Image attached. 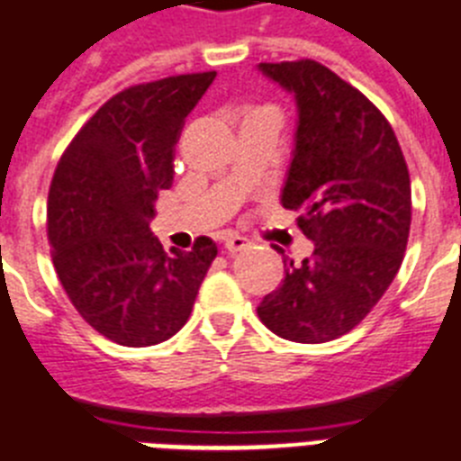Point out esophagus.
<instances>
[{
  "mask_svg": "<svg viewBox=\"0 0 461 461\" xmlns=\"http://www.w3.org/2000/svg\"><path fill=\"white\" fill-rule=\"evenodd\" d=\"M251 242L242 235H228L226 238V251L228 254H238V251H245Z\"/></svg>",
  "mask_w": 461,
  "mask_h": 461,
  "instance_id": "obj_1",
  "label": "esophagus"
}]
</instances>
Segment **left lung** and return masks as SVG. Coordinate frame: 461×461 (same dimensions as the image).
Listing matches in <instances>:
<instances>
[{
	"instance_id": "8db88e82",
	"label": "left lung",
	"mask_w": 461,
	"mask_h": 461,
	"mask_svg": "<svg viewBox=\"0 0 461 461\" xmlns=\"http://www.w3.org/2000/svg\"><path fill=\"white\" fill-rule=\"evenodd\" d=\"M294 93L296 149L282 204L314 242L258 320L294 343H329L375 308L403 261L411 233V176L394 130L364 93L314 60L261 62Z\"/></svg>"
}]
</instances>
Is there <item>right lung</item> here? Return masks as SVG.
Listing matches in <instances>:
<instances>
[{
	"label": "right lung",
	"mask_w": 461,
	"mask_h": 461,
	"mask_svg": "<svg viewBox=\"0 0 461 461\" xmlns=\"http://www.w3.org/2000/svg\"><path fill=\"white\" fill-rule=\"evenodd\" d=\"M214 77L179 74L121 90L55 167L46 212L55 273L77 312L125 348L175 336L216 257L210 238L167 257L149 230L153 203L175 179L184 121Z\"/></svg>",
	"instance_id": "obj_1"
}]
</instances>
